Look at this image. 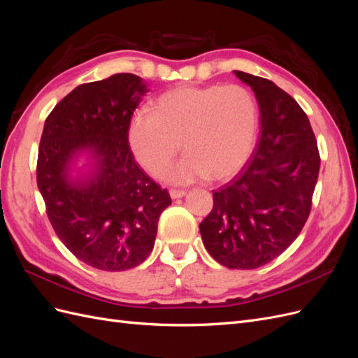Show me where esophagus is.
Instances as JSON below:
<instances>
[{
    "label": "esophagus",
    "instance_id": "obj_1",
    "mask_svg": "<svg viewBox=\"0 0 358 358\" xmlns=\"http://www.w3.org/2000/svg\"><path fill=\"white\" fill-rule=\"evenodd\" d=\"M185 196H187V191H183V189H170V197L173 200L182 199V197H185Z\"/></svg>",
    "mask_w": 358,
    "mask_h": 358
}]
</instances>
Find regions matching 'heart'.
Returning <instances> with one entry per match:
<instances>
[{
	"mask_svg": "<svg viewBox=\"0 0 358 358\" xmlns=\"http://www.w3.org/2000/svg\"><path fill=\"white\" fill-rule=\"evenodd\" d=\"M258 117L257 101L245 86L182 85L161 94L152 112L133 115L128 143L150 175L169 166L182 143L185 157L161 173L170 183L227 180L252 155Z\"/></svg>",
	"mask_w": 358,
	"mask_h": 358,
	"instance_id": "heart-1",
	"label": "heart"
}]
</instances>
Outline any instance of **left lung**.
Instances as JSON below:
<instances>
[{
    "label": "left lung",
    "instance_id": "1",
    "mask_svg": "<svg viewBox=\"0 0 358 358\" xmlns=\"http://www.w3.org/2000/svg\"><path fill=\"white\" fill-rule=\"evenodd\" d=\"M251 86L259 109L254 158L213 191L200 224L204 248L229 268L262 267L282 254L305 225L320 173L315 134L297 101L272 80L234 71Z\"/></svg>",
    "mask_w": 358,
    "mask_h": 358
}]
</instances>
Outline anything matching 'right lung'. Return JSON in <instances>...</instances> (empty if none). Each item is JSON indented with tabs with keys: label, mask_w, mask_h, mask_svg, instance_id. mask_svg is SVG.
<instances>
[{
	"label": "right lung",
	"mask_w": 358,
	"mask_h": 358,
	"mask_svg": "<svg viewBox=\"0 0 358 358\" xmlns=\"http://www.w3.org/2000/svg\"><path fill=\"white\" fill-rule=\"evenodd\" d=\"M148 91L131 73L79 85L50 112L40 140L37 187L53 230L80 262L106 272L145 262L171 204L128 145V124Z\"/></svg>",
	"instance_id": "right-lung-1"
}]
</instances>
